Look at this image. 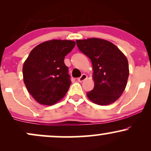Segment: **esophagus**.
Segmentation results:
<instances>
[{"label":"esophagus","instance_id":"esophagus-1","mask_svg":"<svg viewBox=\"0 0 151 151\" xmlns=\"http://www.w3.org/2000/svg\"><path fill=\"white\" fill-rule=\"evenodd\" d=\"M86 78H87V76H86V74H81V76L80 77L78 78L77 80H78V81H79V82H82V81H84V80H85Z\"/></svg>","mask_w":151,"mask_h":151}]
</instances>
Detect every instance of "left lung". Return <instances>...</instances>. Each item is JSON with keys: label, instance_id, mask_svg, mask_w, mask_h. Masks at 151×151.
I'll return each mask as SVG.
<instances>
[{"label": "left lung", "instance_id": "left-lung-1", "mask_svg": "<svg viewBox=\"0 0 151 151\" xmlns=\"http://www.w3.org/2000/svg\"><path fill=\"white\" fill-rule=\"evenodd\" d=\"M79 50L92 64L94 87L87 97L98 105L115 102L121 96L129 75V62L115 45L99 38L76 40Z\"/></svg>", "mask_w": 151, "mask_h": 151}]
</instances>
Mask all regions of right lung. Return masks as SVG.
I'll list each match as a JSON object with an SVG mask.
<instances>
[{
	"label": "right lung",
	"instance_id": "obj_1",
	"mask_svg": "<svg viewBox=\"0 0 151 151\" xmlns=\"http://www.w3.org/2000/svg\"><path fill=\"white\" fill-rule=\"evenodd\" d=\"M75 42L52 40L32 49L24 62L22 74L28 92L42 105H53L65 96L71 84L64 60Z\"/></svg>",
	"mask_w": 151,
	"mask_h": 151
}]
</instances>
